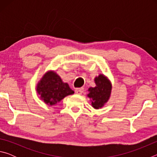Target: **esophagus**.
Listing matches in <instances>:
<instances>
[{
    "instance_id": "esophagus-1",
    "label": "esophagus",
    "mask_w": 157,
    "mask_h": 157,
    "mask_svg": "<svg viewBox=\"0 0 157 157\" xmlns=\"http://www.w3.org/2000/svg\"><path fill=\"white\" fill-rule=\"evenodd\" d=\"M83 92H84V89L83 88H78V89H75V93L77 94L80 95Z\"/></svg>"
}]
</instances>
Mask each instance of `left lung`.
<instances>
[{"instance_id":"1","label":"left lung","mask_w":157,"mask_h":157,"mask_svg":"<svg viewBox=\"0 0 157 157\" xmlns=\"http://www.w3.org/2000/svg\"><path fill=\"white\" fill-rule=\"evenodd\" d=\"M95 87H90L88 97L91 98V105L95 109H99L104 106L110 97L111 84L105 75H100L95 78Z\"/></svg>"}]
</instances>
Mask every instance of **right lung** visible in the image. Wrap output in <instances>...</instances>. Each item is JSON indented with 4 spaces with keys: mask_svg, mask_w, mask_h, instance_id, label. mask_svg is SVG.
<instances>
[{
    "mask_svg": "<svg viewBox=\"0 0 157 157\" xmlns=\"http://www.w3.org/2000/svg\"><path fill=\"white\" fill-rule=\"evenodd\" d=\"M37 93L41 100L48 105H55L74 91L67 83H63L60 77L52 71H48L44 75L36 86Z\"/></svg>",
    "mask_w": 157,
    "mask_h": 157,
    "instance_id": "right-lung-1",
    "label": "right lung"
}]
</instances>
